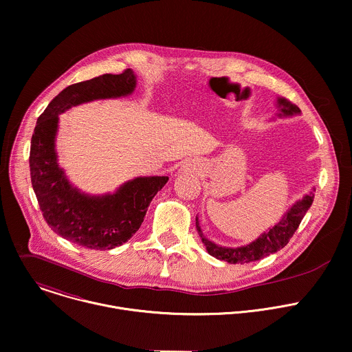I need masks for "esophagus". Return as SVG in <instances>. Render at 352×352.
<instances>
[{"label": "esophagus", "instance_id": "obj_1", "mask_svg": "<svg viewBox=\"0 0 352 352\" xmlns=\"http://www.w3.org/2000/svg\"><path fill=\"white\" fill-rule=\"evenodd\" d=\"M182 167L186 171H195L196 170V163H195V160H186V162H184Z\"/></svg>", "mask_w": 352, "mask_h": 352}]
</instances>
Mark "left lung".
Instances as JSON below:
<instances>
[{
  "mask_svg": "<svg viewBox=\"0 0 352 352\" xmlns=\"http://www.w3.org/2000/svg\"><path fill=\"white\" fill-rule=\"evenodd\" d=\"M278 103H279V106H282L280 110L285 116H292V114L300 113V109L296 104H292L290 102H287L283 98L278 99ZM312 201H314V193L311 192L309 195H305L301 200H298L289 210V212L282 218V221L279 223H276L272 229L265 232L264 235H261L257 241H254L253 243H250L248 246H242V248H236V249L221 248V246L214 245L208 239H206L200 230L197 218H196V228H197V232L201 238V242L204 243L207 253L210 256L215 257L217 260L226 261L229 264H249V263L258 261V260L283 249L289 243L290 238L294 235L296 229L298 228L301 219L304 218L305 212L311 207Z\"/></svg>",
  "mask_w": 352,
  "mask_h": 352,
  "instance_id": "obj_1",
  "label": "left lung"
}]
</instances>
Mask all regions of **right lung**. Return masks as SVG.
<instances>
[{"label": "right lung", "instance_id": "right-lung-1", "mask_svg": "<svg viewBox=\"0 0 352 352\" xmlns=\"http://www.w3.org/2000/svg\"><path fill=\"white\" fill-rule=\"evenodd\" d=\"M134 88L131 69L72 84L50 102L32 137L30 177L44 219L63 239L91 250H110L126 243L140 229L152 199L168 177H140L106 196L80 193L56 163L58 114L94 99L129 95Z\"/></svg>", "mask_w": 352, "mask_h": 352}]
</instances>
